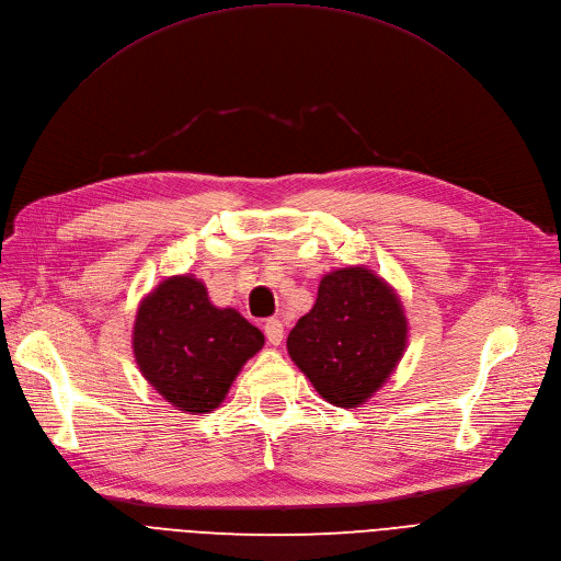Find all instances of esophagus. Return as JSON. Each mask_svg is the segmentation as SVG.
I'll use <instances>...</instances> for the list:
<instances>
[{
	"label": "esophagus",
	"mask_w": 561,
	"mask_h": 561,
	"mask_svg": "<svg viewBox=\"0 0 561 561\" xmlns=\"http://www.w3.org/2000/svg\"><path fill=\"white\" fill-rule=\"evenodd\" d=\"M264 335H266V342H270V344H274V346L280 344L283 342V322H280V319H276V317L266 319Z\"/></svg>",
	"instance_id": "34e87169"
}]
</instances>
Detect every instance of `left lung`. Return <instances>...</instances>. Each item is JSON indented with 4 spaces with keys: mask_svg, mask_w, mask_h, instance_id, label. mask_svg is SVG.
Wrapping results in <instances>:
<instances>
[{
    "mask_svg": "<svg viewBox=\"0 0 561 561\" xmlns=\"http://www.w3.org/2000/svg\"><path fill=\"white\" fill-rule=\"evenodd\" d=\"M404 346L402 304L363 266L324 276L312 310L287 337L291 360L335 407H358L379 390Z\"/></svg>",
    "mask_w": 561,
    "mask_h": 561,
    "instance_id": "left-lung-1",
    "label": "left lung"
}]
</instances>
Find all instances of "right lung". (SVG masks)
<instances>
[{
	"mask_svg": "<svg viewBox=\"0 0 561 561\" xmlns=\"http://www.w3.org/2000/svg\"><path fill=\"white\" fill-rule=\"evenodd\" d=\"M264 335L232 308H217L194 276H175L144 299L135 356L157 392L180 411L217 409Z\"/></svg>",
	"mask_w": 561,
	"mask_h": 561,
	"instance_id": "obj_1",
	"label": "right lung"
}]
</instances>
